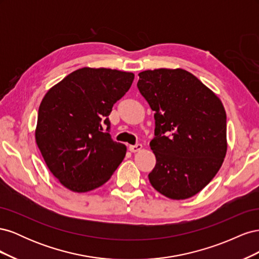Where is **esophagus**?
I'll use <instances>...</instances> for the list:
<instances>
[{
  "label": "esophagus",
  "instance_id": "34e87169",
  "mask_svg": "<svg viewBox=\"0 0 259 259\" xmlns=\"http://www.w3.org/2000/svg\"><path fill=\"white\" fill-rule=\"evenodd\" d=\"M142 148H143V145H142V144H136V145L130 146V147H128V150H130L131 152H137V151H139V150H142Z\"/></svg>",
  "mask_w": 259,
  "mask_h": 259
}]
</instances>
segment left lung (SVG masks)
Instances as JSON below:
<instances>
[{"mask_svg":"<svg viewBox=\"0 0 259 259\" xmlns=\"http://www.w3.org/2000/svg\"><path fill=\"white\" fill-rule=\"evenodd\" d=\"M137 88L154 111L156 163L149 182L173 200L199 193L227 152V116L215 93L184 69L140 72Z\"/></svg>","mask_w":259,"mask_h":259,"instance_id":"1","label":"left lung"}]
</instances>
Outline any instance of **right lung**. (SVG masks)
I'll return each instance as SVG.
<instances>
[{
    "label": "right lung",
    "mask_w": 259,
    "mask_h": 259,
    "mask_svg": "<svg viewBox=\"0 0 259 259\" xmlns=\"http://www.w3.org/2000/svg\"><path fill=\"white\" fill-rule=\"evenodd\" d=\"M134 81V73L77 69L45 94L35 142L52 174L67 189L88 192L107 183L126 154L112 140L108 115Z\"/></svg>",
    "instance_id": "right-lung-1"
}]
</instances>
